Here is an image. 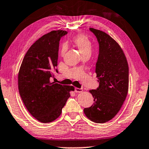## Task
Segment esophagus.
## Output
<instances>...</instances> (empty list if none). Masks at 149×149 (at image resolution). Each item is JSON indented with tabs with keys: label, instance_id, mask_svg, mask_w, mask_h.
<instances>
[{
	"label": "esophagus",
	"instance_id": "obj_1",
	"mask_svg": "<svg viewBox=\"0 0 149 149\" xmlns=\"http://www.w3.org/2000/svg\"><path fill=\"white\" fill-rule=\"evenodd\" d=\"M82 91H83V89H81V88H75V90H74V92H75V93H81V92H82Z\"/></svg>",
	"mask_w": 149,
	"mask_h": 149
}]
</instances>
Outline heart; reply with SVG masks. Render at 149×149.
I'll use <instances>...</instances> for the list:
<instances>
[{
	"label": "heart",
	"instance_id": "obj_1",
	"mask_svg": "<svg viewBox=\"0 0 149 149\" xmlns=\"http://www.w3.org/2000/svg\"><path fill=\"white\" fill-rule=\"evenodd\" d=\"M73 42L79 49L82 55L85 54H91L92 49V43L87 36L81 34L77 35L74 37ZM65 49V46L63 45L61 52H63Z\"/></svg>",
	"mask_w": 149,
	"mask_h": 149
}]
</instances>
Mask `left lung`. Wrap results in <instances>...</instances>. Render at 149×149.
Returning a JSON list of instances; mask_svg holds the SVG:
<instances>
[{"label": "left lung", "mask_w": 149, "mask_h": 149, "mask_svg": "<svg viewBox=\"0 0 149 149\" xmlns=\"http://www.w3.org/2000/svg\"><path fill=\"white\" fill-rule=\"evenodd\" d=\"M99 44V54L96 64L99 86L92 90L94 102L85 108L84 114L96 123L112 119L123 106L128 90V65L118 43L107 33L90 28Z\"/></svg>", "instance_id": "obj_1"}]
</instances>
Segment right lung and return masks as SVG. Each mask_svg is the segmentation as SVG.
<instances>
[{
  "label": "right lung",
  "instance_id": "1",
  "mask_svg": "<svg viewBox=\"0 0 149 149\" xmlns=\"http://www.w3.org/2000/svg\"><path fill=\"white\" fill-rule=\"evenodd\" d=\"M65 31H52L37 40L24 57L18 75L19 91L26 109L37 120L51 123L61 114L73 86L50 81L56 69L59 41Z\"/></svg>",
  "mask_w": 149,
  "mask_h": 149
}]
</instances>
